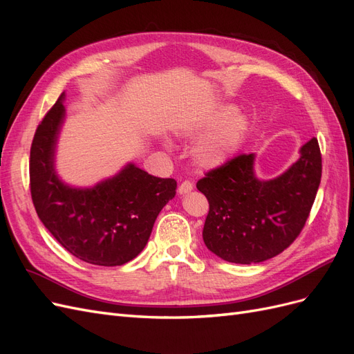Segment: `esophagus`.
Segmentation results:
<instances>
[{"mask_svg": "<svg viewBox=\"0 0 354 354\" xmlns=\"http://www.w3.org/2000/svg\"><path fill=\"white\" fill-rule=\"evenodd\" d=\"M194 190V185L190 183V181H183V183H181L180 186H178V194L180 195H186V194H190V192Z\"/></svg>", "mask_w": 354, "mask_h": 354, "instance_id": "1", "label": "esophagus"}]
</instances>
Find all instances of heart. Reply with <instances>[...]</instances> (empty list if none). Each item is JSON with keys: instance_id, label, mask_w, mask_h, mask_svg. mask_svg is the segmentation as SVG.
Wrapping results in <instances>:
<instances>
[{"instance_id": "b5f03b06", "label": "heart", "mask_w": 354, "mask_h": 354, "mask_svg": "<svg viewBox=\"0 0 354 354\" xmlns=\"http://www.w3.org/2000/svg\"><path fill=\"white\" fill-rule=\"evenodd\" d=\"M251 130L248 115L232 103L207 104L183 116L176 124L178 136L195 140L192 160L202 171H214L229 164L243 146Z\"/></svg>"}]
</instances>
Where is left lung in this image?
I'll return each mask as SVG.
<instances>
[{
	"label": "left lung",
	"mask_w": 354,
	"mask_h": 354,
	"mask_svg": "<svg viewBox=\"0 0 354 354\" xmlns=\"http://www.w3.org/2000/svg\"><path fill=\"white\" fill-rule=\"evenodd\" d=\"M322 177L317 138L299 147V158L274 178L255 174V153L241 155L209 171L196 187L209 212L202 238L220 259L252 264L273 259L303 230Z\"/></svg>",
	"instance_id": "1"
}]
</instances>
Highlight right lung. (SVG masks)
I'll use <instances>...</instances> for the list:
<instances>
[{
	"label": "right lung",
	"mask_w": 354,
	"mask_h": 354,
	"mask_svg": "<svg viewBox=\"0 0 354 354\" xmlns=\"http://www.w3.org/2000/svg\"><path fill=\"white\" fill-rule=\"evenodd\" d=\"M62 93L38 125L30 147V194L39 220L77 259L95 266H122L143 251L155 220L176 196L177 181L125 164L94 186H73L56 169L62 127L66 120Z\"/></svg>",
	"instance_id": "1"
}]
</instances>
